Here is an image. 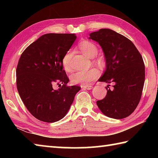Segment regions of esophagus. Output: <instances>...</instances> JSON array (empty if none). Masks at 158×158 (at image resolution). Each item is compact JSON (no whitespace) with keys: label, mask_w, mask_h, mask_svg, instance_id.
<instances>
[{"label":"esophagus","mask_w":158,"mask_h":158,"mask_svg":"<svg viewBox=\"0 0 158 158\" xmlns=\"http://www.w3.org/2000/svg\"><path fill=\"white\" fill-rule=\"evenodd\" d=\"M81 87L84 88V89H85L87 90H91L93 88L92 85H81Z\"/></svg>","instance_id":"1"}]
</instances>
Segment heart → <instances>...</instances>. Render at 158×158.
Returning a JSON list of instances; mask_svg holds the SVG:
<instances>
[{"mask_svg":"<svg viewBox=\"0 0 158 158\" xmlns=\"http://www.w3.org/2000/svg\"><path fill=\"white\" fill-rule=\"evenodd\" d=\"M79 48L81 52L88 57L94 58L98 53V47L93 42L89 40H83L79 44ZM73 51L69 50L63 56L62 65L67 72L71 71V58L73 57ZM100 76V72L96 68H90L86 70H79L71 74L70 79L74 84L86 85L90 84Z\"/></svg>","mask_w":158,"mask_h":158,"instance_id":"heart-1","label":"heart"}]
</instances>
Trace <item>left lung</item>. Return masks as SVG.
Wrapping results in <instances>:
<instances>
[{
    "instance_id": "8db88e82",
    "label": "left lung",
    "mask_w": 158,
    "mask_h": 158,
    "mask_svg": "<svg viewBox=\"0 0 158 158\" xmlns=\"http://www.w3.org/2000/svg\"><path fill=\"white\" fill-rule=\"evenodd\" d=\"M89 35L100 45L106 60V69L98 81L114 84L111 90L106 87V97L97 105L109 118L129 116L139 102L145 81L142 56L129 39L111 29L102 28Z\"/></svg>"
}]
</instances>
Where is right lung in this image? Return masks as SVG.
Returning a JSON list of instances; mask_svg holds the SVG:
<instances>
[{
  "mask_svg": "<svg viewBox=\"0 0 158 158\" xmlns=\"http://www.w3.org/2000/svg\"><path fill=\"white\" fill-rule=\"evenodd\" d=\"M76 38L74 34H45L21 55L16 69L17 90L29 112L40 121L53 123L62 119L81 89L67 85L69 79L62 65L63 56ZM54 82L62 85L54 90Z\"/></svg>",
  "mask_w": 158,
  "mask_h": 158,
  "instance_id": "1",
  "label": "right lung"
}]
</instances>
